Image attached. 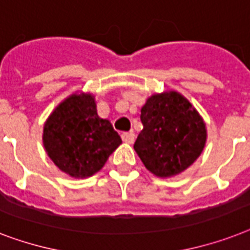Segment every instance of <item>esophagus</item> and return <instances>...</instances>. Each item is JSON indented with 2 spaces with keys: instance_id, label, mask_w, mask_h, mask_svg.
Here are the masks:
<instances>
[{
  "instance_id": "obj_1",
  "label": "esophagus",
  "mask_w": 250,
  "mask_h": 250,
  "mask_svg": "<svg viewBox=\"0 0 250 250\" xmlns=\"http://www.w3.org/2000/svg\"><path fill=\"white\" fill-rule=\"evenodd\" d=\"M121 138H123V141L125 143H133L135 139V134L133 131H125V133L121 134Z\"/></svg>"
}]
</instances>
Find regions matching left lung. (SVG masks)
I'll list each match as a JSON object with an SVG mask.
<instances>
[{
  "mask_svg": "<svg viewBox=\"0 0 250 250\" xmlns=\"http://www.w3.org/2000/svg\"><path fill=\"white\" fill-rule=\"evenodd\" d=\"M143 130L134 149L142 163L157 177L186 170L200 156L207 141L205 124L181 94H156L141 109Z\"/></svg>",
  "mask_w": 250,
  "mask_h": 250,
  "instance_id": "8db88e82",
  "label": "left lung"
}]
</instances>
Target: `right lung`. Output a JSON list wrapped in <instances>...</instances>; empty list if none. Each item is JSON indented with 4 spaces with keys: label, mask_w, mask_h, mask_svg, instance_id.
Here are the masks:
<instances>
[{
    "label": "right lung",
    "mask_w": 250,
    "mask_h": 250,
    "mask_svg": "<svg viewBox=\"0 0 250 250\" xmlns=\"http://www.w3.org/2000/svg\"><path fill=\"white\" fill-rule=\"evenodd\" d=\"M121 145L108 120L101 119L91 95H72L58 105L43 127V146L62 171L90 177Z\"/></svg>",
    "instance_id": "obj_1"
}]
</instances>
